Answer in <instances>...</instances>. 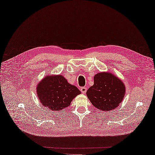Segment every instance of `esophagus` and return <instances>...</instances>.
I'll return each mask as SVG.
<instances>
[{"label": "esophagus", "mask_w": 155, "mask_h": 155, "mask_svg": "<svg viewBox=\"0 0 155 155\" xmlns=\"http://www.w3.org/2000/svg\"><path fill=\"white\" fill-rule=\"evenodd\" d=\"M80 91H81L82 93L85 94L86 93V91H87V87H81Z\"/></svg>", "instance_id": "obj_1"}]
</instances>
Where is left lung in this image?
Masks as SVG:
<instances>
[{
    "label": "left lung",
    "mask_w": 155,
    "mask_h": 155,
    "mask_svg": "<svg viewBox=\"0 0 155 155\" xmlns=\"http://www.w3.org/2000/svg\"><path fill=\"white\" fill-rule=\"evenodd\" d=\"M126 93L124 82L110 72L98 73L94 84L87 91V96L94 107L101 110H114L123 101Z\"/></svg>",
    "instance_id": "8db88e82"
}]
</instances>
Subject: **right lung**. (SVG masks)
I'll use <instances>...</instances> for the list:
<instances>
[{
    "mask_svg": "<svg viewBox=\"0 0 155 155\" xmlns=\"http://www.w3.org/2000/svg\"><path fill=\"white\" fill-rule=\"evenodd\" d=\"M81 91L62 75H46L37 85V94L43 107L58 112L68 107Z\"/></svg>",
    "mask_w": 155,
    "mask_h": 155,
    "instance_id": "add662e5",
    "label": "right lung"
}]
</instances>
